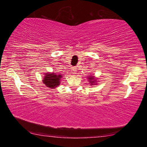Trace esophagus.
Instances as JSON below:
<instances>
[{"label":"esophagus","mask_w":147,"mask_h":147,"mask_svg":"<svg viewBox=\"0 0 147 147\" xmlns=\"http://www.w3.org/2000/svg\"><path fill=\"white\" fill-rule=\"evenodd\" d=\"M71 70H72V72H73V73L75 74L77 71V67H73Z\"/></svg>","instance_id":"34e87169"}]
</instances>
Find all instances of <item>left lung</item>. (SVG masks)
Masks as SVG:
<instances>
[{"label":"left lung","mask_w":147,"mask_h":147,"mask_svg":"<svg viewBox=\"0 0 147 147\" xmlns=\"http://www.w3.org/2000/svg\"><path fill=\"white\" fill-rule=\"evenodd\" d=\"M89 79L91 80L90 82H91V84H92V83H94V81H95V80H94V78H93V76H91L90 78H89Z\"/></svg>","instance_id":"1"}]
</instances>
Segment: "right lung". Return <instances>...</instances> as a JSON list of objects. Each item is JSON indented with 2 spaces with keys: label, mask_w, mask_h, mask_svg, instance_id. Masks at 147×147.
<instances>
[{
  "label": "right lung",
  "mask_w": 147,
  "mask_h": 147,
  "mask_svg": "<svg viewBox=\"0 0 147 147\" xmlns=\"http://www.w3.org/2000/svg\"><path fill=\"white\" fill-rule=\"evenodd\" d=\"M61 77V74L57 75L54 73L47 74L44 77L43 82L48 88L53 89L59 85V80H60Z\"/></svg>",
  "instance_id": "add662e5"
}]
</instances>
